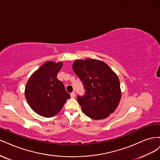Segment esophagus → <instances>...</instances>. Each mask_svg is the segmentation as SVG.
Masks as SVG:
<instances>
[{
  "label": "esophagus",
  "instance_id": "1",
  "mask_svg": "<svg viewBox=\"0 0 160 160\" xmlns=\"http://www.w3.org/2000/svg\"><path fill=\"white\" fill-rule=\"evenodd\" d=\"M70 95H71V98H75V92H72V93H71Z\"/></svg>",
  "mask_w": 160,
  "mask_h": 160
}]
</instances>
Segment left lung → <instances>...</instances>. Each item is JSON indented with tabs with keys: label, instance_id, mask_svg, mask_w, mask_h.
I'll return each instance as SVG.
<instances>
[{
	"label": "left lung",
	"instance_id": "obj_1",
	"mask_svg": "<svg viewBox=\"0 0 160 160\" xmlns=\"http://www.w3.org/2000/svg\"><path fill=\"white\" fill-rule=\"evenodd\" d=\"M72 69L85 91L84 95H77L83 112L93 119L108 118L122 96L117 75L104 62L92 59L75 61Z\"/></svg>",
	"mask_w": 160,
	"mask_h": 160
}]
</instances>
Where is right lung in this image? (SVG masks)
Masks as SVG:
<instances>
[{
	"label": "right lung",
	"mask_w": 160,
	"mask_h": 160,
	"mask_svg": "<svg viewBox=\"0 0 160 160\" xmlns=\"http://www.w3.org/2000/svg\"><path fill=\"white\" fill-rule=\"evenodd\" d=\"M62 62L49 61L40 67L28 80L25 94L31 109L42 117L51 118L62 109L70 95L57 74Z\"/></svg>",
	"instance_id": "right-lung-1"
}]
</instances>
